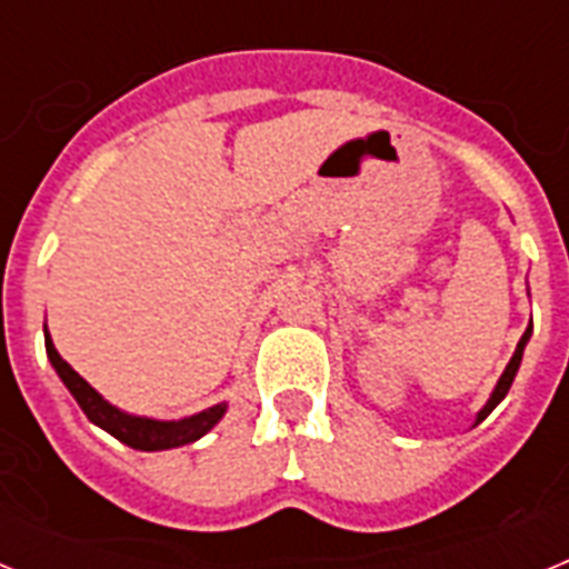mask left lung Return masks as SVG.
Instances as JSON below:
<instances>
[{"label": "left lung", "mask_w": 569, "mask_h": 569, "mask_svg": "<svg viewBox=\"0 0 569 569\" xmlns=\"http://www.w3.org/2000/svg\"><path fill=\"white\" fill-rule=\"evenodd\" d=\"M530 330H532V325L525 330V336H521V341H519V347H516V353H512L510 365H507V370H505V373H501L499 385H496V390H492V396H490V401H487V405H485V410H481V413H479V421H485L487 416L492 413V407L499 405V401L507 396V390H510L512 379H516V370H519V365H521V353H525V345H527V339H530Z\"/></svg>", "instance_id": "1"}]
</instances>
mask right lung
<instances>
[{
    "mask_svg": "<svg viewBox=\"0 0 569 569\" xmlns=\"http://www.w3.org/2000/svg\"><path fill=\"white\" fill-rule=\"evenodd\" d=\"M44 347H48L50 365L57 367L59 379L68 385V390L73 393V399L79 401V407L84 410L93 425H99L102 430H108L110 436H116L119 441H124L128 447L136 450H170V447H182L190 441L202 439L210 427L224 416V405H216L204 413H196L184 421H153V419H139V416H128L122 410H116L113 405L102 399V396L82 379V376L57 353V347L50 341L48 330H44Z\"/></svg>",
    "mask_w": 569,
    "mask_h": 569,
    "instance_id": "obj_1",
    "label": "right lung"
}]
</instances>
